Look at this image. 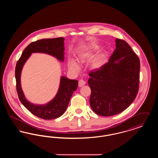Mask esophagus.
<instances>
[{"mask_svg":"<svg viewBox=\"0 0 158 158\" xmlns=\"http://www.w3.org/2000/svg\"><path fill=\"white\" fill-rule=\"evenodd\" d=\"M85 83H86V82H85V81H83V79H81V80H79V81L78 85H79V87H82V86H84V85H85Z\"/></svg>","mask_w":158,"mask_h":158,"instance_id":"obj_1","label":"esophagus"}]
</instances>
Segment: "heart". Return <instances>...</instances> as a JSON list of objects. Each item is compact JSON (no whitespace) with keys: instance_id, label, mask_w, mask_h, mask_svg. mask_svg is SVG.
Returning a JSON list of instances; mask_svg holds the SVG:
<instances>
[{"instance_id":"heart-1","label":"heart","mask_w":158,"mask_h":158,"mask_svg":"<svg viewBox=\"0 0 158 158\" xmlns=\"http://www.w3.org/2000/svg\"><path fill=\"white\" fill-rule=\"evenodd\" d=\"M94 56V53L91 49H88L86 50H83L78 55V61L80 63H84L87 61L90 60ZM105 56L103 54H99L97 57L94 60L92 64V68L94 69H99L101 68L105 63ZM69 69L75 71L77 72L80 67L79 64L76 62L75 61L70 60L68 63Z\"/></svg>"}]
</instances>
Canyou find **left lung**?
<instances>
[{
	"mask_svg": "<svg viewBox=\"0 0 158 158\" xmlns=\"http://www.w3.org/2000/svg\"><path fill=\"white\" fill-rule=\"evenodd\" d=\"M115 43L116 48L108 63L89 73L90 107L102 116H112L125 110L139 89V59L125 41L117 38Z\"/></svg>",
	"mask_w": 158,
	"mask_h": 158,
	"instance_id": "1",
	"label": "left lung"
}]
</instances>
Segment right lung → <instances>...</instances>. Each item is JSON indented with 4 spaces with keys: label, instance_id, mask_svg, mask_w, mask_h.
<instances>
[{
    "label": "right lung",
    "instance_id": "right-lung-1",
    "mask_svg": "<svg viewBox=\"0 0 158 158\" xmlns=\"http://www.w3.org/2000/svg\"><path fill=\"white\" fill-rule=\"evenodd\" d=\"M64 38H56L42 39L32 42L23 50L15 68V79L18 97L23 105L31 113L44 120L57 118L65 112L73 92L77 89L78 81L69 79L62 76L60 78L58 92L54 98L48 103L37 105L28 101L24 95L21 84V75L23 66L32 53H45L56 57L61 62L64 59Z\"/></svg>",
    "mask_w": 158,
    "mask_h": 158
}]
</instances>
